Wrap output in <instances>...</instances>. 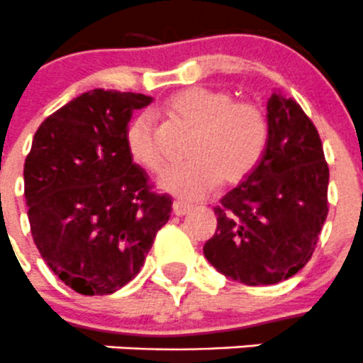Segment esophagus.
<instances>
[{
    "mask_svg": "<svg viewBox=\"0 0 363 363\" xmlns=\"http://www.w3.org/2000/svg\"><path fill=\"white\" fill-rule=\"evenodd\" d=\"M172 211H174L175 216H186V214L191 211V207L186 206V203H182V202H175L174 206H172Z\"/></svg>",
    "mask_w": 363,
    "mask_h": 363,
    "instance_id": "esophagus-1",
    "label": "esophagus"
}]
</instances>
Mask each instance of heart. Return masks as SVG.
Segmentation results:
<instances>
[{"instance_id":"b5f03b06","label":"heart","mask_w":363,"mask_h":363,"mask_svg":"<svg viewBox=\"0 0 363 363\" xmlns=\"http://www.w3.org/2000/svg\"><path fill=\"white\" fill-rule=\"evenodd\" d=\"M167 111L193 128L188 163L167 168L157 179V188L179 200L203 199L223 184L245 181L266 143V121L255 104L232 101L225 90L191 86L170 97ZM125 147L136 164L157 170L161 154L156 128L149 113H142L125 131Z\"/></svg>"}]
</instances>
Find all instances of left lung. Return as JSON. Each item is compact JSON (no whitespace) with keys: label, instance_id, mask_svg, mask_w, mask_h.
Masks as SVG:
<instances>
[{"label":"left lung","instance_id":"1","mask_svg":"<svg viewBox=\"0 0 363 363\" xmlns=\"http://www.w3.org/2000/svg\"><path fill=\"white\" fill-rule=\"evenodd\" d=\"M267 138L252 174L214 207L203 245L221 275L245 286L291 279L308 262L328 214V164L318 129L296 101L273 94Z\"/></svg>","mask_w":363,"mask_h":363}]
</instances>
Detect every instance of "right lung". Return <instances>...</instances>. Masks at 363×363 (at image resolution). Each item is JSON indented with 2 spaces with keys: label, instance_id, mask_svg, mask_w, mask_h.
I'll use <instances>...</instances> for the list:
<instances>
[{
  "label": "right lung",
  "instance_id": "1",
  "mask_svg": "<svg viewBox=\"0 0 363 363\" xmlns=\"http://www.w3.org/2000/svg\"><path fill=\"white\" fill-rule=\"evenodd\" d=\"M143 94L90 90L49 115L24 163L31 235L51 271L84 296L111 294L140 273L172 200L147 186L125 131Z\"/></svg>",
  "mask_w": 363,
  "mask_h": 363
}]
</instances>
